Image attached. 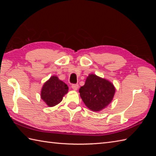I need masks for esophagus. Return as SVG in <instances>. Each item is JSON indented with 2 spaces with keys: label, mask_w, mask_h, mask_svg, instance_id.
I'll list each match as a JSON object with an SVG mask.
<instances>
[{
  "label": "esophagus",
  "mask_w": 156,
  "mask_h": 156,
  "mask_svg": "<svg viewBox=\"0 0 156 156\" xmlns=\"http://www.w3.org/2000/svg\"><path fill=\"white\" fill-rule=\"evenodd\" d=\"M72 88L73 90H76L78 88V84H73L72 85Z\"/></svg>",
  "instance_id": "esophagus-1"
}]
</instances>
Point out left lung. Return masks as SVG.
<instances>
[{"label":"left lung","mask_w":156,"mask_h":156,"mask_svg":"<svg viewBox=\"0 0 156 156\" xmlns=\"http://www.w3.org/2000/svg\"><path fill=\"white\" fill-rule=\"evenodd\" d=\"M86 106L93 111H100L110 103L115 88L110 82L94 74H89L84 86L79 89Z\"/></svg>","instance_id":"obj_1"}]
</instances>
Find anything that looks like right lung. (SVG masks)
Here are the masks:
<instances>
[{
    "mask_svg": "<svg viewBox=\"0 0 156 156\" xmlns=\"http://www.w3.org/2000/svg\"><path fill=\"white\" fill-rule=\"evenodd\" d=\"M68 91V87L57 76H52L42 88L41 97L49 107L59 103Z\"/></svg>",
    "mask_w": 156,
    "mask_h": 156,
    "instance_id": "1",
    "label": "right lung"
}]
</instances>
